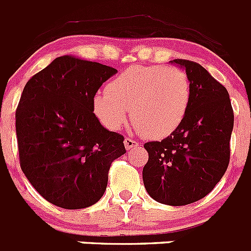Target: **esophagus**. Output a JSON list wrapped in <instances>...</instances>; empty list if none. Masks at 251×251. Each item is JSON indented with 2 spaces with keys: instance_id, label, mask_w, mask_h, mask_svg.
Listing matches in <instances>:
<instances>
[{
  "instance_id": "34e87169",
  "label": "esophagus",
  "mask_w": 251,
  "mask_h": 251,
  "mask_svg": "<svg viewBox=\"0 0 251 251\" xmlns=\"http://www.w3.org/2000/svg\"><path fill=\"white\" fill-rule=\"evenodd\" d=\"M138 145H139V142L136 141V139H132L129 138V137H126V138H124V146H126L127 150H132V148L137 147Z\"/></svg>"
}]
</instances>
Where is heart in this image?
Wrapping results in <instances>:
<instances>
[{"label": "heart", "mask_w": 251, "mask_h": 251, "mask_svg": "<svg viewBox=\"0 0 251 251\" xmlns=\"http://www.w3.org/2000/svg\"><path fill=\"white\" fill-rule=\"evenodd\" d=\"M191 99V84L182 69L132 66L93 98V112L106 129L127 123L129 109L137 129L148 138L168 137L181 126Z\"/></svg>", "instance_id": "1"}]
</instances>
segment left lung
I'll return each instance as SVG.
<instances>
[{"label":"left lung","mask_w":251,"mask_h":251,"mask_svg":"<svg viewBox=\"0 0 251 251\" xmlns=\"http://www.w3.org/2000/svg\"><path fill=\"white\" fill-rule=\"evenodd\" d=\"M186 70L191 99L181 126L161 142H147L143 183L157 202L183 206L214 190L227 170L234 112L229 93L200 64L170 61Z\"/></svg>","instance_id":"obj_1"}]
</instances>
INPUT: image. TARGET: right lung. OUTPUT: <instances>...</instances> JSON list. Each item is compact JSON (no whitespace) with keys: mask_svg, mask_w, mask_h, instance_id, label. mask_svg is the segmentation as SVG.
Wrapping results in <instances>:
<instances>
[{"mask_svg":"<svg viewBox=\"0 0 251 251\" xmlns=\"http://www.w3.org/2000/svg\"><path fill=\"white\" fill-rule=\"evenodd\" d=\"M117 69L64 55L26 83L16 110L20 165L41 196L68 210L105 192L108 171L126 153L122 134L93 113L95 93Z\"/></svg>","mask_w":251,"mask_h":251,"instance_id":"right-lung-1","label":"right lung"}]
</instances>
